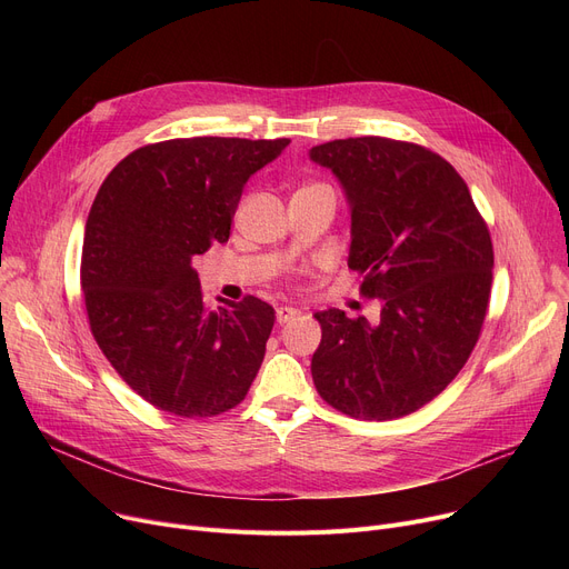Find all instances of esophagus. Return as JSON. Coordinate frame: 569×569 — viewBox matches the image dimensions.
<instances>
[{
	"label": "esophagus",
	"mask_w": 569,
	"mask_h": 569,
	"mask_svg": "<svg viewBox=\"0 0 569 569\" xmlns=\"http://www.w3.org/2000/svg\"><path fill=\"white\" fill-rule=\"evenodd\" d=\"M297 316H300V311L292 309V307H279V309H277V322H279V325H283V322H288V320H292V318H297Z\"/></svg>",
	"instance_id": "esophagus-1"
}]
</instances>
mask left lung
<instances>
[{
    "mask_svg": "<svg viewBox=\"0 0 569 569\" xmlns=\"http://www.w3.org/2000/svg\"><path fill=\"white\" fill-rule=\"evenodd\" d=\"M350 204L348 267L376 320L316 313L318 395L355 420H397L436 399L480 339L493 281V244L461 174L431 149L380 138L313 147Z\"/></svg>",
    "mask_w": 569,
    "mask_h": 569,
    "instance_id": "obj_1",
    "label": "left lung"
}]
</instances>
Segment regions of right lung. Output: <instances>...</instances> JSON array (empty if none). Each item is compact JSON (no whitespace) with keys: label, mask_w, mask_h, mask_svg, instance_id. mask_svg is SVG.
<instances>
[{"label":"right lung","mask_w":569,"mask_h":569,"mask_svg":"<svg viewBox=\"0 0 569 569\" xmlns=\"http://www.w3.org/2000/svg\"><path fill=\"white\" fill-rule=\"evenodd\" d=\"M288 138H174L119 161L89 209L80 283L92 335L147 403L214 417L249 392L274 309L249 295L209 309L193 258L230 237L249 177Z\"/></svg>","instance_id":"obj_1"}]
</instances>
